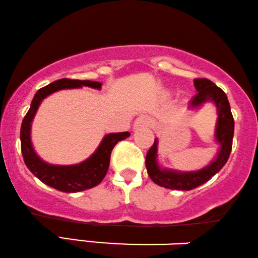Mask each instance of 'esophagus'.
Segmentation results:
<instances>
[{
	"label": "esophagus",
	"mask_w": 258,
	"mask_h": 258,
	"mask_svg": "<svg viewBox=\"0 0 258 258\" xmlns=\"http://www.w3.org/2000/svg\"><path fill=\"white\" fill-rule=\"evenodd\" d=\"M153 124L152 118L148 116H140L135 119L134 122V130H138L140 128H145V126H151Z\"/></svg>",
	"instance_id": "esophagus-1"
}]
</instances>
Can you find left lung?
I'll use <instances>...</instances> for the list:
<instances>
[{
    "mask_svg": "<svg viewBox=\"0 0 258 258\" xmlns=\"http://www.w3.org/2000/svg\"><path fill=\"white\" fill-rule=\"evenodd\" d=\"M195 87L198 93L189 101V110H197L205 102H213L216 107L217 120L215 125L214 140L219 145L216 157L204 168L196 171H180L163 168L158 162V139H154L153 146L146 156V168L151 180L158 186L169 189L190 190L210 180L226 164L232 151L234 135V119L226 93L207 78H197Z\"/></svg>",
    "mask_w": 258,
    "mask_h": 258,
    "instance_id": "1",
    "label": "left lung"
}]
</instances>
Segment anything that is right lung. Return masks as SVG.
<instances>
[{"instance_id":"obj_1","label":"right lung","mask_w":258,"mask_h":258,"mask_svg":"<svg viewBox=\"0 0 258 258\" xmlns=\"http://www.w3.org/2000/svg\"><path fill=\"white\" fill-rule=\"evenodd\" d=\"M101 86L102 83H100V82L61 78V80H57L48 84V86L41 88L33 96L30 110L27 111L26 116L21 123V153H23L24 162H25L27 169L47 186L66 193L82 192V190L98 186L104 180L106 172L108 170L110 157L113 147L118 142L130 136V133L128 132L106 134L95 150V152L90 157H88L86 160L77 163V164H49V163L39 158L38 154L36 153L31 141V125L36 112H37L43 99L49 96L50 94L62 89L89 87L93 89L100 90Z\"/></svg>"}]
</instances>
